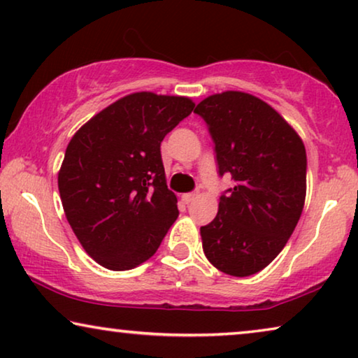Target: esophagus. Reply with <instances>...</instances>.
Masks as SVG:
<instances>
[{
    "label": "esophagus",
    "instance_id": "esophagus-1",
    "mask_svg": "<svg viewBox=\"0 0 358 358\" xmlns=\"http://www.w3.org/2000/svg\"><path fill=\"white\" fill-rule=\"evenodd\" d=\"M196 198V194H184L182 195V201L184 203H190V201H194Z\"/></svg>",
    "mask_w": 358,
    "mask_h": 358
}]
</instances>
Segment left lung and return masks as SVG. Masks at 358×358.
Wrapping results in <instances>:
<instances>
[{
  "label": "left lung",
  "instance_id": "1",
  "mask_svg": "<svg viewBox=\"0 0 358 358\" xmlns=\"http://www.w3.org/2000/svg\"><path fill=\"white\" fill-rule=\"evenodd\" d=\"M195 113L211 134L219 176L235 180L219 198L216 217L200 229L203 251L221 272L250 277L278 256L299 221L306 148L282 115L246 92L206 97Z\"/></svg>",
  "mask_w": 358,
  "mask_h": 358
}]
</instances>
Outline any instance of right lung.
I'll use <instances>...</instances> for the list:
<instances>
[{"instance_id":"add662e5","label":"right lung","mask_w":358,"mask_h":358,"mask_svg":"<svg viewBox=\"0 0 358 358\" xmlns=\"http://www.w3.org/2000/svg\"><path fill=\"white\" fill-rule=\"evenodd\" d=\"M195 103L134 92L103 108L69 142L59 192L81 246L110 271H129L155 255L179 216L168 190L162 141Z\"/></svg>"}]
</instances>
